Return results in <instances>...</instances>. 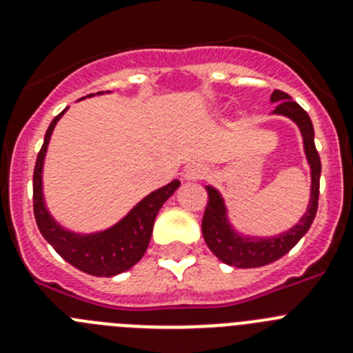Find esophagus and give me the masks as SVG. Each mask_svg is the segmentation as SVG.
Instances as JSON below:
<instances>
[{
	"label": "esophagus",
	"instance_id": "1",
	"mask_svg": "<svg viewBox=\"0 0 353 353\" xmlns=\"http://www.w3.org/2000/svg\"><path fill=\"white\" fill-rule=\"evenodd\" d=\"M205 174H207V166H203V164H198V162H194V164H189V166L185 168V179L187 180H199V179H203Z\"/></svg>",
	"mask_w": 353,
	"mask_h": 353
}]
</instances>
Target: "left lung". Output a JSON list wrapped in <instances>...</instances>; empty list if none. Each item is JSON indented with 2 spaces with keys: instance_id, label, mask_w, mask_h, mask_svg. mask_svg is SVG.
<instances>
[{
  "instance_id": "8db88e82",
  "label": "left lung",
  "mask_w": 353,
  "mask_h": 353,
  "mask_svg": "<svg viewBox=\"0 0 353 353\" xmlns=\"http://www.w3.org/2000/svg\"><path fill=\"white\" fill-rule=\"evenodd\" d=\"M270 101L277 102L274 113L292 118L299 125L304 139L305 157L311 166V201L307 212L301 219L297 226H293L290 232L283 235L272 236V239H254V236H239L228 224L226 208H224L223 198L214 187L208 185V201L205 208L203 221H201V232L207 242L208 249L215 256L224 261L226 265L239 267V269H254L263 267L272 261L279 260L297 244L299 240L307 233L314 221L318 210V196H320V173H322V162L314 146V129L311 123L310 114L304 109L292 101L288 93L281 90H274Z\"/></svg>"
}]
</instances>
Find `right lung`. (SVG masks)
<instances>
[{
    "label": "right lung",
    "instance_id": "right-lung-1",
    "mask_svg": "<svg viewBox=\"0 0 353 353\" xmlns=\"http://www.w3.org/2000/svg\"><path fill=\"white\" fill-rule=\"evenodd\" d=\"M65 111L67 109H63L51 121L46 138H43L42 148L37 155L35 171H33V212H35L37 226L43 239L48 240L54 248V251L72 267H76L90 276H117V274L129 270L141 260L150 244L157 212L161 210L164 201L179 189L180 182L173 180L168 185L148 194L120 223L105 232L93 233V235H77V233L63 230L60 224L54 223L43 205L42 166L52 129L58 120L63 117Z\"/></svg>",
    "mask_w": 353,
    "mask_h": 353
}]
</instances>
